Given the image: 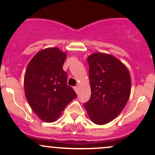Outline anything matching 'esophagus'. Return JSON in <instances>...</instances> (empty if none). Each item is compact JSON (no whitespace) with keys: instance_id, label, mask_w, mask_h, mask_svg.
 <instances>
[{"instance_id":"esophagus-1","label":"esophagus","mask_w":155,"mask_h":155,"mask_svg":"<svg viewBox=\"0 0 155 155\" xmlns=\"http://www.w3.org/2000/svg\"><path fill=\"white\" fill-rule=\"evenodd\" d=\"M73 89H74V91L78 94V86H75V87H73Z\"/></svg>"}]
</instances>
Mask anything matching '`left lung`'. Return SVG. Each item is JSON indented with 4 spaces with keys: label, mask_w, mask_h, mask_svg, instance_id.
<instances>
[{
    "label": "left lung",
    "mask_w": 155,
    "mask_h": 155,
    "mask_svg": "<svg viewBox=\"0 0 155 155\" xmlns=\"http://www.w3.org/2000/svg\"><path fill=\"white\" fill-rule=\"evenodd\" d=\"M87 62L91 96L84 107L92 122L106 124L120 114L129 99V72L110 55L96 53L87 58Z\"/></svg>",
    "instance_id": "left-lung-1"
}]
</instances>
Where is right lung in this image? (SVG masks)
<instances>
[{
  "label": "right lung",
  "instance_id": "1",
  "mask_svg": "<svg viewBox=\"0 0 155 155\" xmlns=\"http://www.w3.org/2000/svg\"><path fill=\"white\" fill-rule=\"evenodd\" d=\"M66 54L57 48L39 51L27 66L24 76L26 98L34 113L48 123L56 121L76 92L67 84L62 67Z\"/></svg>",
  "mask_w": 155,
  "mask_h": 155
}]
</instances>
